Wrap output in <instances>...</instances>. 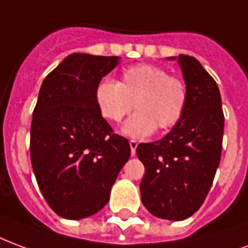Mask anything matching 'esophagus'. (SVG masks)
I'll return each instance as SVG.
<instances>
[{
  "mask_svg": "<svg viewBox=\"0 0 248 248\" xmlns=\"http://www.w3.org/2000/svg\"><path fill=\"white\" fill-rule=\"evenodd\" d=\"M129 146H131V155L132 156H135V155H136L137 142L135 141V140H131V141H129Z\"/></svg>",
  "mask_w": 248,
  "mask_h": 248,
  "instance_id": "1",
  "label": "esophagus"
}]
</instances>
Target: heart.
Wrapping results in <instances>:
<instances>
[{
  "instance_id": "heart-1",
  "label": "heart",
  "mask_w": 248,
  "mask_h": 248,
  "mask_svg": "<svg viewBox=\"0 0 248 248\" xmlns=\"http://www.w3.org/2000/svg\"><path fill=\"white\" fill-rule=\"evenodd\" d=\"M136 111L122 125V133L132 139H144L156 128L170 129L184 116L187 104V88L181 79L170 77L162 67L135 64L120 74L119 82L104 78L95 87V103L103 117L120 122Z\"/></svg>"
}]
</instances>
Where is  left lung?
<instances>
[{
    "instance_id": "left-lung-1",
    "label": "left lung",
    "mask_w": 248,
    "mask_h": 248,
    "mask_svg": "<svg viewBox=\"0 0 248 248\" xmlns=\"http://www.w3.org/2000/svg\"><path fill=\"white\" fill-rule=\"evenodd\" d=\"M177 61L187 88L184 116L161 140L139 144L141 201L157 218L184 220L203 203L219 166L225 116L216 80L194 57Z\"/></svg>"
}]
</instances>
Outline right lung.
Wrapping results in <instances>:
<instances>
[{
	"label": "right lung",
	"instance_id": "right-lung-1",
	"mask_svg": "<svg viewBox=\"0 0 248 248\" xmlns=\"http://www.w3.org/2000/svg\"><path fill=\"white\" fill-rule=\"evenodd\" d=\"M119 57L74 52L45 78L30 129V157L45 200L66 219L100 211L129 160L131 146L112 133L95 103V87Z\"/></svg>",
	"mask_w": 248,
	"mask_h": 248
}]
</instances>
